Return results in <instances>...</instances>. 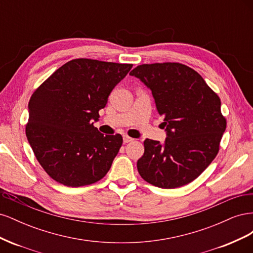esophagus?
<instances>
[{
  "label": "esophagus",
  "mask_w": 253,
  "mask_h": 253,
  "mask_svg": "<svg viewBox=\"0 0 253 253\" xmlns=\"http://www.w3.org/2000/svg\"><path fill=\"white\" fill-rule=\"evenodd\" d=\"M134 139L133 138H131V137L129 136H127V135H124V142L125 143H127V142H131V141H133Z\"/></svg>",
  "instance_id": "obj_1"
}]
</instances>
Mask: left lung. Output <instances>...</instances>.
<instances>
[{"label":"left lung","instance_id":"8db88e82","mask_svg":"<svg viewBox=\"0 0 253 253\" xmlns=\"http://www.w3.org/2000/svg\"><path fill=\"white\" fill-rule=\"evenodd\" d=\"M129 75L152 90L168 133L164 144L143 141L140 176L164 189L193 181L216 157L226 129L218 95L193 68L177 62L141 64Z\"/></svg>","mask_w":253,"mask_h":253}]
</instances>
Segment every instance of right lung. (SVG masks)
Wrapping results in <instances>:
<instances>
[{
    "label": "right lung",
    "mask_w": 253,
    "mask_h": 253,
    "mask_svg": "<svg viewBox=\"0 0 253 253\" xmlns=\"http://www.w3.org/2000/svg\"><path fill=\"white\" fill-rule=\"evenodd\" d=\"M133 64L74 59L59 67L30 97L26 137L49 177L67 187L102 179L122 145L120 134L94 126L113 88Z\"/></svg>",
    "instance_id": "1"
}]
</instances>
